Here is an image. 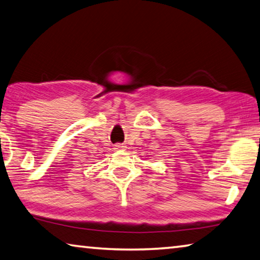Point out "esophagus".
<instances>
[{"label": "esophagus", "mask_w": 260, "mask_h": 260, "mask_svg": "<svg viewBox=\"0 0 260 260\" xmlns=\"http://www.w3.org/2000/svg\"><path fill=\"white\" fill-rule=\"evenodd\" d=\"M126 147L124 146V144H120V143H118V144H114V149H116V150H124Z\"/></svg>", "instance_id": "1"}]
</instances>
